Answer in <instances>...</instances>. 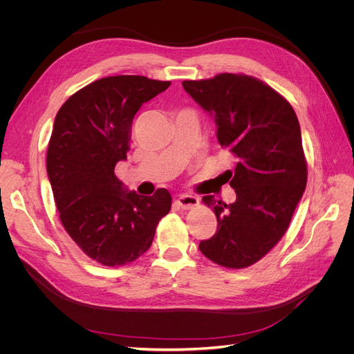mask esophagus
Returning a JSON list of instances; mask_svg holds the SVG:
<instances>
[{"label": "esophagus", "mask_w": 354, "mask_h": 354, "mask_svg": "<svg viewBox=\"0 0 354 354\" xmlns=\"http://www.w3.org/2000/svg\"><path fill=\"white\" fill-rule=\"evenodd\" d=\"M176 203L181 209H190V208L198 205L199 199L196 196H192V195H181L176 199Z\"/></svg>", "instance_id": "obj_1"}]
</instances>
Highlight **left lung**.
I'll use <instances>...</instances> for the list:
<instances>
[{
	"mask_svg": "<svg viewBox=\"0 0 354 354\" xmlns=\"http://www.w3.org/2000/svg\"><path fill=\"white\" fill-rule=\"evenodd\" d=\"M186 93L217 125V138L236 158L223 176L236 192L224 203L202 201L218 221L201 252L218 266L243 269L282 239L307 185L301 130L289 102L269 85L242 73L183 81Z\"/></svg>",
	"mask_w": 354,
	"mask_h": 354,
	"instance_id": "left-lung-1",
	"label": "left lung"
}]
</instances>
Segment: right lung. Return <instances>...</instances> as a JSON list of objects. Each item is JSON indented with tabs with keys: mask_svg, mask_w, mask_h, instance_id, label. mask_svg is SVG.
<instances>
[{
	"mask_svg": "<svg viewBox=\"0 0 354 354\" xmlns=\"http://www.w3.org/2000/svg\"><path fill=\"white\" fill-rule=\"evenodd\" d=\"M169 84L140 75L106 77L72 94L56 115L47 174L60 221L85 255L103 266H124L145 254L171 209L167 189L140 196L115 176L130 151L134 115Z\"/></svg>",
	"mask_w": 354,
	"mask_h": 354,
	"instance_id": "1",
	"label": "right lung"
}]
</instances>
